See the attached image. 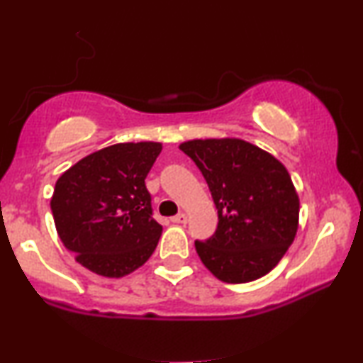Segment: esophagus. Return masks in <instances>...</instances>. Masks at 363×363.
Instances as JSON below:
<instances>
[{"instance_id": "esophagus-1", "label": "esophagus", "mask_w": 363, "mask_h": 363, "mask_svg": "<svg viewBox=\"0 0 363 363\" xmlns=\"http://www.w3.org/2000/svg\"><path fill=\"white\" fill-rule=\"evenodd\" d=\"M186 220H188V218H186L185 213H178L177 216H173V218H172V221H173V223H177V225H185Z\"/></svg>"}]
</instances>
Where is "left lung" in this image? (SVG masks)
Here are the masks:
<instances>
[{
  "mask_svg": "<svg viewBox=\"0 0 363 363\" xmlns=\"http://www.w3.org/2000/svg\"><path fill=\"white\" fill-rule=\"evenodd\" d=\"M180 150L200 168L218 210L215 235L195 241L203 264L228 284L267 274L299 226V196L286 167L240 138L188 140Z\"/></svg>",
  "mask_w": 363,
  "mask_h": 363,
  "instance_id": "obj_1",
  "label": "left lung"
}]
</instances>
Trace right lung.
Wrapping results in <instances>:
<instances>
[{
    "instance_id": "right-lung-1",
    "label": "right lung",
    "mask_w": 363,
    "mask_h": 363,
    "mask_svg": "<svg viewBox=\"0 0 363 363\" xmlns=\"http://www.w3.org/2000/svg\"><path fill=\"white\" fill-rule=\"evenodd\" d=\"M162 143H116L84 157L59 177L51 211L62 245L104 277H122L145 264L162 226L152 216L145 178Z\"/></svg>"
}]
</instances>
